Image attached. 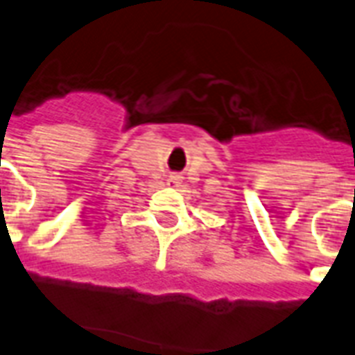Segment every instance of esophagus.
Here are the masks:
<instances>
[{
  "label": "esophagus",
  "instance_id": "34e87169",
  "mask_svg": "<svg viewBox=\"0 0 355 355\" xmlns=\"http://www.w3.org/2000/svg\"><path fill=\"white\" fill-rule=\"evenodd\" d=\"M167 182H169V186H173V188H178V186H180V182H182V177L175 173V175H171V177H169V180H167Z\"/></svg>",
  "mask_w": 355,
  "mask_h": 355
}]
</instances>
